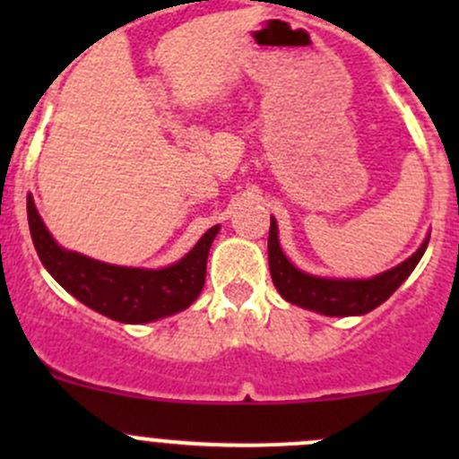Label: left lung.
I'll list each match as a JSON object with an SVG mask.
<instances>
[{"instance_id": "left-lung-1", "label": "left lung", "mask_w": 459, "mask_h": 459, "mask_svg": "<svg viewBox=\"0 0 459 459\" xmlns=\"http://www.w3.org/2000/svg\"><path fill=\"white\" fill-rule=\"evenodd\" d=\"M429 247V239H424L422 247L413 253L400 266L391 271L375 275L371 280H324L298 271L293 264L286 259L277 239V224L271 217V230H268V266L275 289L281 298L298 307L311 308V311L324 313L331 317L346 316H364L373 311L379 304L386 302L402 281L413 273L418 262L422 259Z\"/></svg>"}]
</instances>
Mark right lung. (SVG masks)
<instances>
[{
  "mask_svg": "<svg viewBox=\"0 0 459 459\" xmlns=\"http://www.w3.org/2000/svg\"><path fill=\"white\" fill-rule=\"evenodd\" d=\"M29 208L30 238L46 271L82 304L101 316L124 324L152 322L191 307L206 281V259L220 226L202 235L186 257L160 271L113 266L80 253L64 251L55 244L37 215L32 197Z\"/></svg>",
  "mask_w": 459,
  "mask_h": 459,
  "instance_id": "add662e5",
  "label": "right lung"
}]
</instances>
